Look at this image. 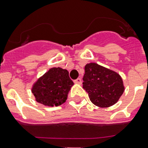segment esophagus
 <instances>
[{
    "mask_svg": "<svg viewBox=\"0 0 148 148\" xmlns=\"http://www.w3.org/2000/svg\"><path fill=\"white\" fill-rule=\"evenodd\" d=\"M74 83H75V84H82V80H81V78H77L76 80H74Z\"/></svg>",
    "mask_w": 148,
    "mask_h": 148,
    "instance_id": "obj_1",
    "label": "esophagus"
}]
</instances>
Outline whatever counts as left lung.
<instances>
[{"mask_svg": "<svg viewBox=\"0 0 148 148\" xmlns=\"http://www.w3.org/2000/svg\"><path fill=\"white\" fill-rule=\"evenodd\" d=\"M84 70L83 88L90 101L99 107H109L117 103L125 90L119 74L96 63L86 64Z\"/></svg>", "mask_w": 148, "mask_h": 148, "instance_id": "obj_1", "label": "left lung"}]
</instances>
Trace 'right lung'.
I'll return each mask as SVG.
<instances>
[{
  "instance_id": "add662e5",
  "label": "right lung",
  "mask_w": 148,
  "mask_h": 148,
  "mask_svg": "<svg viewBox=\"0 0 148 148\" xmlns=\"http://www.w3.org/2000/svg\"><path fill=\"white\" fill-rule=\"evenodd\" d=\"M73 85L68 71L52 68L35 83L32 93L38 103L48 106H58L66 101Z\"/></svg>"
}]
</instances>
